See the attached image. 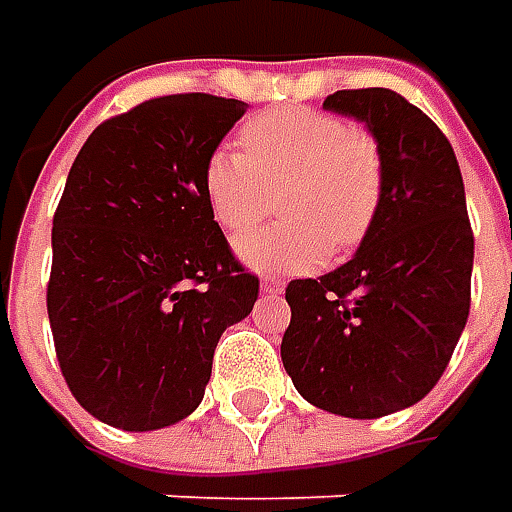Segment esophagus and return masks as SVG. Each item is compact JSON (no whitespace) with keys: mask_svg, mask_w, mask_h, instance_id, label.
<instances>
[{"mask_svg":"<svg viewBox=\"0 0 512 512\" xmlns=\"http://www.w3.org/2000/svg\"><path fill=\"white\" fill-rule=\"evenodd\" d=\"M282 290H285V285L279 279H262V293L265 296H279Z\"/></svg>","mask_w":512,"mask_h":512,"instance_id":"obj_1","label":"esophagus"}]
</instances>
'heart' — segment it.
Returning <instances> with one entry per match:
<instances>
[{"mask_svg": "<svg viewBox=\"0 0 512 512\" xmlns=\"http://www.w3.org/2000/svg\"><path fill=\"white\" fill-rule=\"evenodd\" d=\"M245 150L216 148L205 165V199L230 233H247L273 207L279 225L242 239L236 250L265 276L307 273L325 265L330 247L353 250L370 233L384 196V159L373 136L342 116L282 108L250 119Z\"/></svg>", "mask_w": 512, "mask_h": 512, "instance_id": "obj_1", "label": "heart"}]
</instances>
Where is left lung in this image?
Here are the masks:
<instances>
[{"instance_id":"1","label":"left lung","mask_w":512,"mask_h":512,"mask_svg":"<svg viewBox=\"0 0 512 512\" xmlns=\"http://www.w3.org/2000/svg\"><path fill=\"white\" fill-rule=\"evenodd\" d=\"M384 159L379 216L347 265L285 290L282 362L302 399L347 419L399 413L442 379L470 313L473 230L456 153L396 90H336Z\"/></svg>"}]
</instances>
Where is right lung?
<instances>
[{
	"instance_id": "right-lung-1",
	"label": "right lung",
	"mask_w": 512,
	"mask_h": 512,
	"mask_svg": "<svg viewBox=\"0 0 512 512\" xmlns=\"http://www.w3.org/2000/svg\"><path fill=\"white\" fill-rule=\"evenodd\" d=\"M239 99L159 96L102 122L53 216L48 319L62 376L99 422L145 433L187 419L213 350L259 296L205 199V165Z\"/></svg>"
}]
</instances>
